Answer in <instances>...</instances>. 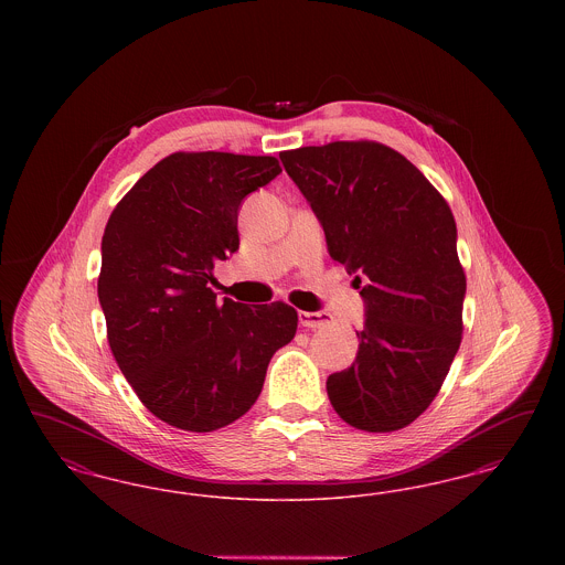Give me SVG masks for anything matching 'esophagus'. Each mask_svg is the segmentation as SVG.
I'll list each match as a JSON object with an SVG mask.
<instances>
[{
    "label": "esophagus",
    "instance_id": "1",
    "mask_svg": "<svg viewBox=\"0 0 565 565\" xmlns=\"http://www.w3.org/2000/svg\"><path fill=\"white\" fill-rule=\"evenodd\" d=\"M298 322L302 328H323L332 322V316L323 311H298Z\"/></svg>",
    "mask_w": 565,
    "mask_h": 565
}]
</instances>
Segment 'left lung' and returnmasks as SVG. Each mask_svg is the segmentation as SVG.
I'll return each mask as SVG.
<instances>
[{
    "label": "left lung",
    "mask_w": 565,
    "mask_h": 565,
    "mask_svg": "<svg viewBox=\"0 0 565 565\" xmlns=\"http://www.w3.org/2000/svg\"><path fill=\"white\" fill-rule=\"evenodd\" d=\"M279 159L366 302L355 362L326 381L330 404L358 430H401L436 398L461 343L466 275L454 214L413 162L379 141H330Z\"/></svg>",
    "instance_id": "1"
}]
</instances>
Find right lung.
Returning a JSON list of instances; mask_svg holds the SVG:
<instances>
[{"label":"right lung","mask_w":565,"mask_h":565,"mask_svg":"<svg viewBox=\"0 0 565 565\" xmlns=\"http://www.w3.org/2000/svg\"><path fill=\"white\" fill-rule=\"evenodd\" d=\"M281 173L275 157L173 152L114 207L97 295L109 350L137 398L189 431L233 424L258 401L295 307L217 300L214 265L239 249L243 199Z\"/></svg>","instance_id":"right-lung-1"}]
</instances>
